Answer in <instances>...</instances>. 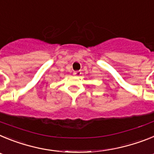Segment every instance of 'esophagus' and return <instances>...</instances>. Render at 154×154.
Returning a JSON list of instances; mask_svg holds the SVG:
<instances>
[{
    "instance_id": "1",
    "label": "esophagus",
    "mask_w": 154,
    "mask_h": 154,
    "mask_svg": "<svg viewBox=\"0 0 154 154\" xmlns=\"http://www.w3.org/2000/svg\"><path fill=\"white\" fill-rule=\"evenodd\" d=\"M73 74L75 76H79L80 75H81V72H80V71H75V72H73Z\"/></svg>"
}]
</instances>
